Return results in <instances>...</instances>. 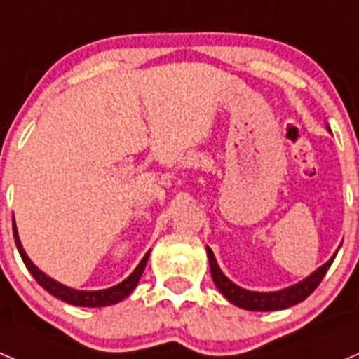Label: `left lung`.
Segmentation results:
<instances>
[{
	"label": "left lung",
	"instance_id": "left-lung-1",
	"mask_svg": "<svg viewBox=\"0 0 359 359\" xmlns=\"http://www.w3.org/2000/svg\"><path fill=\"white\" fill-rule=\"evenodd\" d=\"M329 131H331V129H329ZM336 253L325 262V264L320 266L316 271H313L309 277H306L304 280L298 282V284H293V286L284 287V290L278 291H250L233 284V282L221 271L217 261H215L214 252L207 246V255L208 262H210V273L214 284L217 286V290L223 293V297L226 298L228 302H231L237 307H243V309L246 311H280L287 309V307L306 300V298L318 287L322 278L325 277L327 269L331 268L332 261H334Z\"/></svg>",
	"mask_w": 359,
	"mask_h": 359
}]
</instances>
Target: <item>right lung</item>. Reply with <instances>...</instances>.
Masks as SVG:
<instances>
[{
  "instance_id": "right-lung-1",
  "label": "right lung",
  "mask_w": 359,
  "mask_h": 359,
  "mask_svg": "<svg viewBox=\"0 0 359 359\" xmlns=\"http://www.w3.org/2000/svg\"><path fill=\"white\" fill-rule=\"evenodd\" d=\"M14 241H15V246H18L19 255H21V259H23L25 266L28 268L32 277L37 280V284L43 286L50 294H53V297H57L59 300H62V302H68L72 304V306H79V307H106V306H113V304L122 302L123 298L129 297V294L133 293V290L138 286V280H140L142 273H144L145 264H147V259H149V253H151V250H149V252L144 255V259L140 261V264L135 268V271H133L126 280L116 284V286L107 287V290H100V291H82V290H73V287L65 286V284H61V282L53 280L52 277L43 273V271H41V269L37 268L30 259H28L27 252H25L23 248V244H21V241H19L15 223H14Z\"/></svg>"
}]
</instances>
